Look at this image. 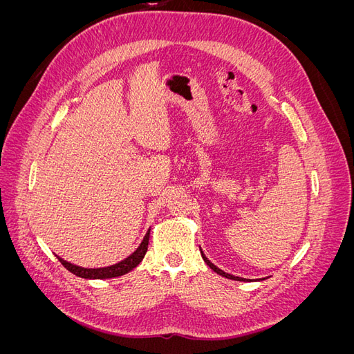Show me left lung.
Segmentation results:
<instances>
[{
    "label": "left lung",
    "instance_id": "1",
    "mask_svg": "<svg viewBox=\"0 0 354 354\" xmlns=\"http://www.w3.org/2000/svg\"><path fill=\"white\" fill-rule=\"evenodd\" d=\"M201 255H202V259H203V261H205L209 267H211V269L214 270V272H216V273H218L220 276H224V277H227V279H232V281H241V282H248V279H243V277H239V276H233V274H229V273H226V272H223L221 269H218V267L217 266H214L208 259H207V257H205V254H203L202 252V250H201Z\"/></svg>",
    "mask_w": 354,
    "mask_h": 354
}]
</instances>
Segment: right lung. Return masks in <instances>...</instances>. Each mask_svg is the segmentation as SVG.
I'll use <instances>...</instances> for the list:
<instances>
[{
    "label": "right lung",
    "mask_w": 354,
    "mask_h": 354,
    "mask_svg": "<svg viewBox=\"0 0 354 354\" xmlns=\"http://www.w3.org/2000/svg\"><path fill=\"white\" fill-rule=\"evenodd\" d=\"M149 234H151V230L146 233V236L143 238L140 246H138V248L131 255H128L125 260L116 263L113 266H109V267H100V269H84V267L75 266V264L65 261L63 259H60V257H57V259L63 264V267H66L71 273L77 274L80 277H84V279H111V277H118V276H122L128 272H131L138 264H140V261L145 259L146 251H147Z\"/></svg>",
    "instance_id": "add662e5"
}]
</instances>
